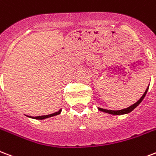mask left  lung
<instances>
[{"mask_svg":"<svg viewBox=\"0 0 156 156\" xmlns=\"http://www.w3.org/2000/svg\"><path fill=\"white\" fill-rule=\"evenodd\" d=\"M148 88H149V86H148V87L147 88V90L145 91L144 94L141 96V98H140V99L136 102V103H134L133 105H130V106L128 107V108H125V109H123V110H105V109H102V108H99V107H98V110L102 111V112L107 113V114H110V115H122L128 114V113L132 112V111H133V110L137 106V105H139V104L143 101L144 97H146V95H147Z\"/></svg>","mask_w":156,"mask_h":156,"instance_id":"8db88e82","label":"left lung"}]
</instances>
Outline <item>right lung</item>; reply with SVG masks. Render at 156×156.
Returning a JSON list of instances; mask_svg holds the SVG:
<instances>
[{
	"mask_svg": "<svg viewBox=\"0 0 156 156\" xmlns=\"http://www.w3.org/2000/svg\"><path fill=\"white\" fill-rule=\"evenodd\" d=\"M62 110L60 109L59 111H57L55 113H53V114H51V115H41V116H37V117H33V116H28V117L31 118V119H47V118H51L53 117V116H55V115H59L61 113Z\"/></svg>",
	"mask_w": 156,
	"mask_h": 156,
	"instance_id": "add662e5",
	"label": "right lung"
}]
</instances>
